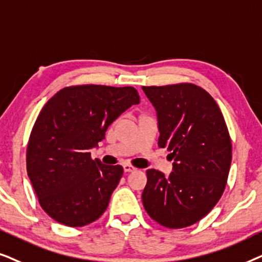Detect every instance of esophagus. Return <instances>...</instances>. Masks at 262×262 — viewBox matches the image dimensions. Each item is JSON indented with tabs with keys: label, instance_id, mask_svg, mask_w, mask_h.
I'll return each instance as SVG.
<instances>
[{
	"label": "esophagus",
	"instance_id": "34e87169",
	"mask_svg": "<svg viewBox=\"0 0 262 262\" xmlns=\"http://www.w3.org/2000/svg\"><path fill=\"white\" fill-rule=\"evenodd\" d=\"M123 170H124V172H132L137 169H135L133 165H130V164H123Z\"/></svg>",
	"mask_w": 262,
	"mask_h": 262
}]
</instances>
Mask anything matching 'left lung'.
<instances>
[{
	"instance_id": "left-lung-1",
	"label": "left lung",
	"mask_w": 262,
	"mask_h": 262,
	"mask_svg": "<svg viewBox=\"0 0 262 262\" xmlns=\"http://www.w3.org/2000/svg\"><path fill=\"white\" fill-rule=\"evenodd\" d=\"M158 120V146L167 148L172 172L148 169L142 204L153 221L181 229L215 206L228 180L231 140L215 100L193 83L142 87Z\"/></svg>"
}]
</instances>
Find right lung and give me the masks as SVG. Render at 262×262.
I'll return each instance as SVG.
<instances>
[{
    "mask_svg": "<svg viewBox=\"0 0 262 262\" xmlns=\"http://www.w3.org/2000/svg\"><path fill=\"white\" fill-rule=\"evenodd\" d=\"M140 103L134 87H64L38 115L27 145L26 165L43 210L61 224L79 228L105 212L123 167L104 165L90 149L109 125Z\"/></svg>",
    "mask_w": 262,
    "mask_h": 262,
    "instance_id": "add662e5",
    "label": "right lung"
}]
</instances>
